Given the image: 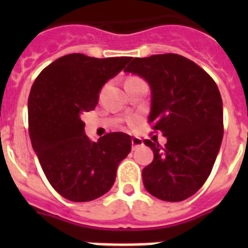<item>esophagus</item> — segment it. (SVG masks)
I'll return each instance as SVG.
<instances>
[{"label": "esophagus", "mask_w": 248, "mask_h": 248, "mask_svg": "<svg viewBox=\"0 0 248 248\" xmlns=\"http://www.w3.org/2000/svg\"><path fill=\"white\" fill-rule=\"evenodd\" d=\"M131 145H133V150L138 149L139 146H143V139H140V138H133V139H131Z\"/></svg>", "instance_id": "esophagus-1"}]
</instances>
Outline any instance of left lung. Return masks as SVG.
<instances>
[{"label":"left lung","instance_id":"1","mask_svg":"<svg viewBox=\"0 0 248 248\" xmlns=\"http://www.w3.org/2000/svg\"><path fill=\"white\" fill-rule=\"evenodd\" d=\"M125 73L141 77L151 91L149 123L166 138L151 140L153 163L143 169L148 192L164 201L190 198L207 180L223 137L222 99L211 77L179 54L134 58Z\"/></svg>","mask_w":248,"mask_h":248}]
</instances>
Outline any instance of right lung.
Here are the masks:
<instances>
[{
	"label": "right lung",
	"mask_w": 248,
	"mask_h": 248,
	"mask_svg": "<svg viewBox=\"0 0 248 248\" xmlns=\"http://www.w3.org/2000/svg\"><path fill=\"white\" fill-rule=\"evenodd\" d=\"M130 57L94 58L72 53L56 59L34 80L28 98L32 148L53 189L74 202L111 189L117 169L131 150L130 135L109 133L92 141L82 115L98 104L103 85Z\"/></svg>",
	"instance_id": "1"
}]
</instances>
